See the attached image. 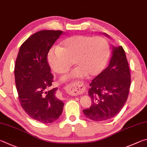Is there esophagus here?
<instances>
[{"label": "esophagus", "instance_id": "1", "mask_svg": "<svg viewBox=\"0 0 147 147\" xmlns=\"http://www.w3.org/2000/svg\"><path fill=\"white\" fill-rule=\"evenodd\" d=\"M84 85L80 82H74L65 86V90L68 93L74 94H79L82 93L84 90Z\"/></svg>", "mask_w": 147, "mask_h": 147}]
</instances>
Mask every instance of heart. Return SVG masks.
Listing matches in <instances>:
<instances>
[{"label":"heart","instance_id":"obj_1","mask_svg":"<svg viewBox=\"0 0 147 147\" xmlns=\"http://www.w3.org/2000/svg\"><path fill=\"white\" fill-rule=\"evenodd\" d=\"M110 54L108 41L101 37L75 35L64 39L59 47L51 48L48 61L53 71L63 74L74 64L78 68L63 79L98 76L106 66Z\"/></svg>","mask_w":147,"mask_h":147}]
</instances>
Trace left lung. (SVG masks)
<instances>
[{
  "mask_svg": "<svg viewBox=\"0 0 147 147\" xmlns=\"http://www.w3.org/2000/svg\"><path fill=\"white\" fill-rule=\"evenodd\" d=\"M130 84V68L124 49L122 46L113 47L109 66L90 84L88 94L92 105L83 110L84 114L95 121L114 117L127 101Z\"/></svg>",
  "mask_w": 147,
  "mask_h": 147,
  "instance_id": "1",
  "label": "left lung"
}]
</instances>
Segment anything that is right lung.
Wrapping results in <instances>:
<instances>
[{"mask_svg":"<svg viewBox=\"0 0 147 147\" xmlns=\"http://www.w3.org/2000/svg\"><path fill=\"white\" fill-rule=\"evenodd\" d=\"M63 31L41 30L20 46L15 65V79L20 104L32 119L51 123L60 117L63 102L56 97L57 88L48 90L53 76L47 60L51 46Z\"/></svg>","mask_w":147,"mask_h":147,"instance_id":"obj_1","label":"right lung"}]
</instances>
